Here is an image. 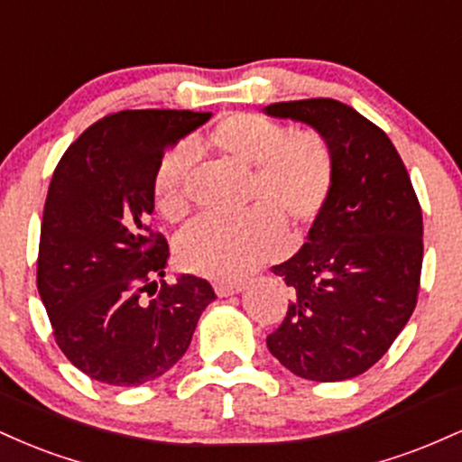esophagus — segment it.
Returning <instances> with one entry per match:
<instances>
[{
  "instance_id": "obj_1",
  "label": "esophagus",
  "mask_w": 462,
  "mask_h": 462,
  "mask_svg": "<svg viewBox=\"0 0 462 462\" xmlns=\"http://www.w3.org/2000/svg\"><path fill=\"white\" fill-rule=\"evenodd\" d=\"M243 289L241 282H215V291L219 298H227V295H235Z\"/></svg>"
}]
</instances>
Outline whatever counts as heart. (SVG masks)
<instances>
[{
    "mask_svg": "<svg viewBox=\"0 0 462 462\" xmlns=\"http://www.w3.org/2000/svg\"><path fill=\"white\" fill-rule=\"evenodd\" d=\"M224 156L249 169L245 201L236 217L206 215L178 236V258L189 272L235 280L282 249L284 221L306 224L326 206L334 187V156L317 130H291L282 121L236 113L208 132ZM193 143L180 141L164 152L153 173V198L167 219L189 213V173Z\"/></svg>",
    "mask_w": 462,
    "mask_h": 462,
    "instance_id": "b5f03b06",
    "label": "heart"
}]
</instances>
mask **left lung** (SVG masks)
I'll use <instances>...</instances> for the list:
<instances>
[{"instance_id": "obj_1", "label": "left lung", "mask_w": 462, "mask_h": 462, "mask_svg": "<svg viewBox=\"0 0 462 462\" xmlns=\"http://www.w3.org/2000/svg\"><path fill=\"white\" fill-rule=\"evenodd\" d=\"M264 113L304 121L330 145L334 187L298 254L272 272L291 291L267 347L306 380L338 383L374 367L417 306L421 206L383 128L330 97Z\"/></svg>"}]
</instances>
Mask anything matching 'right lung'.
I'll return each instance as SVG.
<instances>
[{
  "label": "right lung",
  "mask_w": 462,
  "mask_h": 462,
  "mask_svg": "<svg viewBox=\"0 0 462 462\" xmlns=\"http://www.w3.org/2000/svg\"><path fill=\"white\" fill-rule=\"evenodd\" d=\"M193 110H119L69 145L51 176L36 286L62 354L97 383L139 386L190 346L215 300L204 278L164 275L169 243L152 230L153 173L178 139L206 124Z\"/></svg>",
  "instance_id": "obj_1"
}]
</instances>
